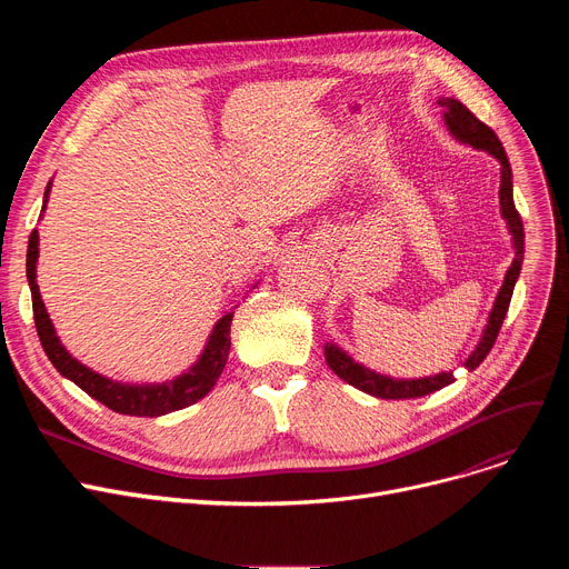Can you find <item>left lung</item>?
I'll use <instances>...</instances> for the list:
<instances>
[{
	"label": "left lung",
	"instance_id": "obj_1",
	"mask_svg": "<svg viewBox=\"0 0 569 569\" xmlns=\"http://www.w3.org/2000/svg\"><path fill=\"white\" fill-rule=\"evenodd\" d=\"M438 106L442 108V117H445V124L450 129V133L461 140L463 144H470L475 149H485L493 159L500 161V214L507 221V228L512 232L515 239V260L507 269L505 281L498 290V297L493 302V309L489 313V322L482 332L480 343L472 350V355L466 360V369L475 371L485 362V357L489 355V350L493 348L498 332L502 327V320L507 316V309H510V300H512V292H515V283L521 274V262H523V223L521 217L515 207V196H512V168L510 161H507L505 154V147L498 140V136L477 119L461 101L457 99H438ZM325 362L330 367L341 380H346L348 385L357 387V390H362L371 397L378 399H417V397H425L431 395L440 387L455 382V373H438V376H429V378H415V380H397L390 376H382L376 373L371 369H367L365 365L355 362L348 352H343L337 343H325Z\"/></svg>",
	"mask_w": 569,
	"mask_h": 569
}]
</instances>
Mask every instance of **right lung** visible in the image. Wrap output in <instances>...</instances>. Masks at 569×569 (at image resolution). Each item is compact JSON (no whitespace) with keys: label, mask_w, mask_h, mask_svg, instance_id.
I'll use <instances>...</instances> for the list:
<instances>
[{"label":"right lung","mask_w":569,"mask_h":569,"mask_svg":"<svg viewBox=\"0 0 569 569\" xmlns=\"http://www.w3.org/2000/svg\"><path fill=\"white\" fill-rule=\"evenodd\" d=\"M48 193H50V184L46 187L43 209L48 202ZM37 260H39V232L34 230L32 234H29V247H27V281H29V290H32L37 332H39L41 346L48 355V360L52 362V367L64 378L73 380L82 392L101 401L103 406H108L114 412L136 415V417H159V415H166L172 410H182V408L200 401L207 392H212V387L217 385V380L228 362L232 311L223 313L219 318L212 335H209V339H207L204 350L198 357V362L187 373L177 376L172 380H166V382H147V385L117 382V380H110L92 369H87L84 365H80L76 357L62 343H59V337L54 335V327L50 322V316L46 311V305H43L41 292H39Z\"/></svg>","instance_id":"1"}]
</instances>
